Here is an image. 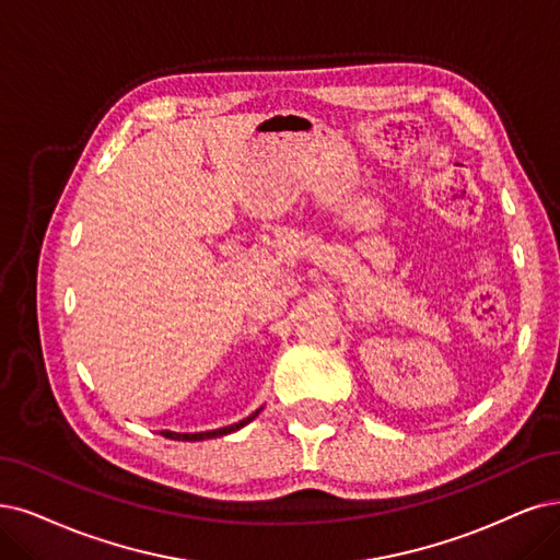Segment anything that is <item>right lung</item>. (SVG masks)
I'll return each mask as SVG.
<instances>
[{"instance_id":"right-lung-1","label":"right lung","mask_w":560,"mask_h":560,"mask_svg":"<svg viewBox=\"0 0 560 560\" xmlns=\"http://www.w3.org/2000/svg\"><path fill=\"white\" fill-rule=\"evenodd\" d=\"M262 408H258L256 412H252V416L248 418H244V420H240V422H235V424H231V427H223V429H214V431H200V433H175V431H161L165 439H175V441H205V439H219V436H225V433H233V431H237V429H242L244 424H248L252 422L254 418H258V412H260Z\"/></svg>"}]
</instances>
